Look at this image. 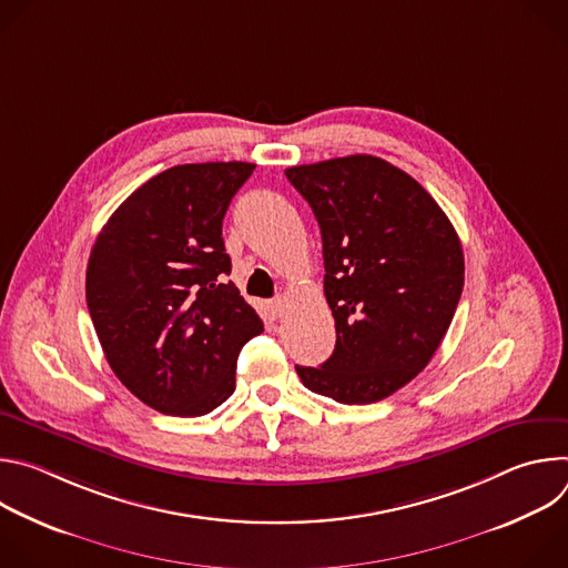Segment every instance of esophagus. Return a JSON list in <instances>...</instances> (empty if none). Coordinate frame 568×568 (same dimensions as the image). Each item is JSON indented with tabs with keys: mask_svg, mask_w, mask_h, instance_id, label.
Listing matches in <instances>:
<instances>
[{
	"mask_svg": "<svg viewBox=\"0 0 568 568\" xmlns=\"http://www.w3.org/2000/svg\"><path fill=\"white\" fill-rule=\"evenodd\" d=\"M285 298L283 296H276L272 303H270V312H272V316H283L285 314Z\"/></svg>",
	"mask_w": 568,
	"mask_h": 568,
	"instance_id": "34e87169",
	"label": "esophagus"
}]
</instances>
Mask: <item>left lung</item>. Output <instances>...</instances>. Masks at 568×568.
Segmentation results:
<instances>
[{
	"instance_id": "obj_1",
	"label": "left lung",
	"mask_w": 568,
	"mask_h": 568,
	"mask_svg": "<svg viewBox=\"0 0 568 568\" xmlns=\"http://www.w3.org/2000/svg\"><path fill=\"white\" fill-rule=\"evenodd\" d=\"M285 175L318 222L337 331L328 362L296 373L335 402H379L438 351L463 292L460 240L436 200L379 156H337Z\"/></svg>"
}]
</instances>
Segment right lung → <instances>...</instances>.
I'll return each instance as SVG.
<instances>
[{
	"label": "right lung",
	"instance_id": "obj_1",
	"mask_svg": "<svg viewBox=\"0 0 568 568\" xmlns=\"http://www.w3.org/2000/svg\"><path fill=\"white\" fill-rule=\"evenodd\" d=\"M256 164L173 166L139 186L99 233L88 307L105 359L148 407L180 418L213 412L235 390L240 348L263 333L226 281L222 220Z\"/></svg>",
	"mask_w": 568,
	"mask_h": 568
}]
</instances>
